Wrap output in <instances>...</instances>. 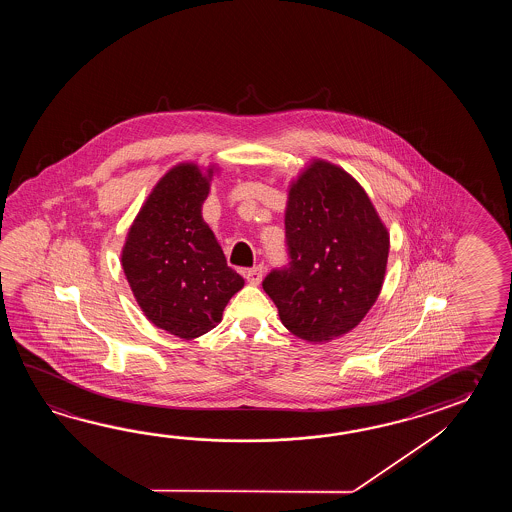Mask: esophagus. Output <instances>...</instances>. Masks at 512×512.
I'll return each instance as SVG.
<instances>
[{
	"instance_id": "34e87169",
	"label": "esophagus",
	"mask_w": 512,
	"mask_h": 512,
	"mask_svg": "<svg viewBox=\"0 0 512 512\" xmlns=\"http://www.w3.org/2000/svg\"><path fill=\"white\" fill-rule=\"evenodd\" d=\"M245 278H247V282L251 283V285H258L261 282V278H263V267L258 265V267H252L249 271H245Z\"/></svg>"
}]
</instances>
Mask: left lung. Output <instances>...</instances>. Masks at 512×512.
<instances>
[{"label":"left lung","mask_w":512,"mask_h":512,"mask_svg":"<svg viewBox=\"0 0 512 512\" xmlns=\"http://www.w3.org/2000/svg\"><path fill=\"white\" fill-rule=\"evenodd\" d=\"M289 265L263 280L283 326L313 344L342 337L381 294L390 234L364 188L337 164L313 159L289 186Z\"/></svg>","instance_id":"8db88e82"}]
</instances>
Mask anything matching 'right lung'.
Here are the masks:
<instances>
[{
    "label": "right lung",
    "instance_id": "obj_1",
    "mask_svg": "<svg viewBox=\"0 0 512 512\" xmlns=\"http://www.w3.org/2000/svg\"><path fill=\"white\" fill-rule=\"evenodd\" d=\"M218 168L181 163L153 186L133 219L120 261L131 293L153 326L192 340L218 326L245 285L201 216Z\"/></svg>",
    "mask_w": 512,
    "mask_h": 512
}]
</instances>
